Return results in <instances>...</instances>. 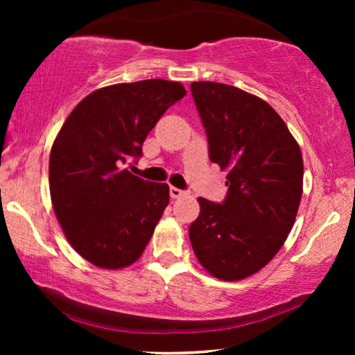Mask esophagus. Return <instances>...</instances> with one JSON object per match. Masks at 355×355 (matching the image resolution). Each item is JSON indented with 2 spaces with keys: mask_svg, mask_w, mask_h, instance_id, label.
Here are the masks:
<instances>
[{
  "mask_svg": "<svg viewBox=\"0 0 355 355\" xmlns=\"http://www.w3.org/2000/svg\"><path fill=\"white\" fill-rule=\"evenodd\" d=\"M169 196H171V198H181L187 196V191H182V189L178 187H169Z\"/></svg>",
  "mask_w": 355,
  "mask_h": 355,
  "instance_id": "esophagus-1",
  "label": "esophagus"
}]
</instances>
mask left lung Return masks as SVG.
Here are the masks:
<instances>
[{
  "label": "left lung",
  "mask_w": 355,
  "mask_h": 355,
  "mask_svg": "<svg viewBox=\"0 0 355 355\" xmlns=\"http://www.w3.org/2000/svg\"><path fill=\"white\" fill-rule=\"evenodd\" d=\"M211 163L227 169L221 203L200 197L189 227L193 254L223 281L263 268L293 230L302 197V153L279 114L259 96L218 82H192Z\"/></svg>",
  "instance_id": "obj_1"
}]
</instances>
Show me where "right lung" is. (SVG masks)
Returning a JSON list of instances; mask_svg holds the SVG:
<instances>
[{
  "label": "right lung",
  "mask_w": 355,
  "mask_h": 355,
  "mask_svg": "<svg viewBox=\"0 0 355 355\" xmlns=\"http://www.w3.org/2000/svg\"><path fill=\"white\" fill-rule=\"evenodd\" d=\"M187 92L148 79L92 92L72 110L50 153L53 210L77 254L118 270L142 255L169 203L168 184L124 166L169 106Z\"/></svg>",
  "instance_id": "add662e5"
}]
</instances>
